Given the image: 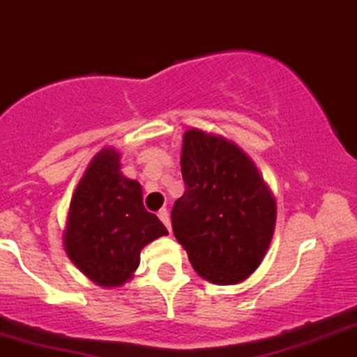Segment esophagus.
I'll use <instances>...</instances> for the list:
<instances>
[{
    "instance_id": "1",
    "label": "esophagus",
    "mask_w": 357,
    "mask_h": 357,
    "mask_svg": "<svg viewBox=\"0 0 357 357\" xmlns=\"http://www.w3.org/2000/svg\"><path fill=\"white\" fill-rule=\"evenodd\" d=\"M158 218L162 220L163 225H165V227H167V231L171 232V216H169L167 209H165V208L160 209V211H158Z\"/></svg>"
}]
</instances>
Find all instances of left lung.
<instances>
[{"label": "left lung", "mask_w": 357, "mask_h": 357, "mask_svg": "<svg viewBox=\"0 0 357 357\" xmlns=\"http://www.w3.org/2000/svg\"><path fill=\"white\" fill-rule=\"evenodd\" d=\"M185 194L171 220L179 245L204 280L241 284L264 259L276 201L255 163L222 135L186 130L181 148Z\"/></svg>", "instance_id": "8db88e82"}]
</instances>
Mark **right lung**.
<instances>
[{
  "mask_svg": "<svg viewBox=\"0 0 357 357\" xmlns=\"http://www.w3.org/2000/svg\"><path fill=\"white\" fill-rule=\"evenodd\" d=\"M121 155L103 148L93 156L70 201L63 245L70 261L100 287H121L141 262V250L167 236L146 211L142 186L121 172Z\"/></svg>",
  "mask_w": 357,
  "mask_h": 357,
  "instance_id": "obj_1",
  "label": "right lung"
}]
</instances>
